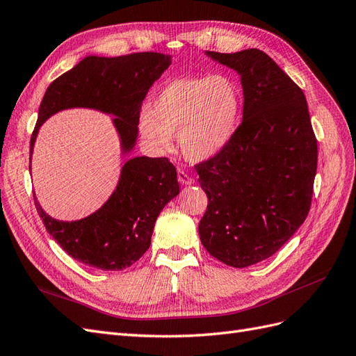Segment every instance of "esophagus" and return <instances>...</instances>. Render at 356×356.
Segmentation results:
<instances>
[{
	"instance_id": "obj_1",
	"label": "esophagus",
	"mask_w": 356,
	"mask_h": 356,
	"mask_svg": "<svg viewBox=\"0 0 356 356\" xmlns=\"http://www.w3.org/2000/svg\"><path fill=\"white\" fill-rule=\"evenodd\" d=\"M178 181H179V184H182V186H191L193 182H195V178L190 177L186 170L178 169Z\"/></svg>"
}]
</instances>
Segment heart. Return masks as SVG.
<instances>
[{
    "mask_svg": "<svg viewBox=\"0 0 356 356\" xmlns=\"http://www.w3.org/2000/svg\"><path fill=\"white\" fill-rule=\"evenodd\" d=\"M243 113V90L230 75L182 77L163 86L149 113L139 120L143 138L157 152L170 147V136L187 159L202 161L229 144Z\"/></svg>",
    "mask_w": 356,
    "mask_h": 356,
    "instance_id": "obj_1",
    "label": "heart"
}]
</instances>
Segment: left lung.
<instances>
[{
    "label": "left lung",
    "mask_w": 356,
    "mask_h": 356,
    "mask_svg": "<svg viewBox=\"0 0 356 356\" xmlns=\"http://www.w3.org/2000/svg\"><path fill=\"white\" fill-rule=\"evenodd\" d=\"M207 55L241 75L242 123L218 154L196 165L208 208L202 245L243 268L272 257L305 222L318 166L306 96L258 49Z\"/></svg>",
    "instance_id": "8db88e82"
}]
</instances>
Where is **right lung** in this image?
Wrapping results in <instances>:
<instances>
[{
  "label": "right lung",
  "instance_id": "add662e5",
  "mask_svg": "<svg viewBox=\"0 0 356 356\" xmlns=\"http://www.w3.org/2000/svg\"><path fill=\"white\" fill-rule=\"evenodd\" d=\"M169 65V55L154 51L84 58L47 88L31 136L29 160L41 124L58 111L79 106L113 114L123 154L132 152L143 101ZM178 193L175 166L166 157L143 156L124 161L110 199L83 220L51 218L34 199L46 230L68 255L99 270H123L147 252L159 213Z\"/></svg>",
  "mask_w": 356,
  "mask_h": 356
}]
</instances>
